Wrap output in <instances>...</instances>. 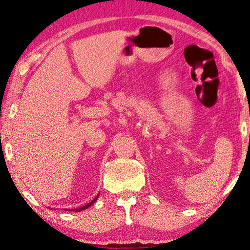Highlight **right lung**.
I'll return each instance as SVG.
<instances>
[{
    "label": "right lung",
    "instance_id": "obj_1",
    "mask_svg": "<svg viewBox=\"0 0 250 250\" xmlns=\"http://www.w3.org/2000/svg\"><path fill=\"white\" fill-rule=\"evenodd\" d=\"M99 194H100V193H99ZM99 194H98L97 197L94 198L93 200L91 201V203L86 204V205H85V206H82V207H80V208H74V209H66V210H69V211H71V210H73V211H74V210H75V211H82V210L86 209V208H88V207H90V206H92V205H93V204L95 203V201H97V199H98V198H99Z\"/></svg>",
    "mask_w": 250,
    "mask_h": 250
}]
</instances>
